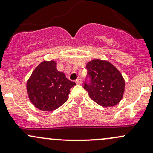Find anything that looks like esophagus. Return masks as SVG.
<instances>
[{
	"mask_svg": "<svg viewBox=\"0 0 153 153\" xmlns=\"http://www.w3.org/2000/svg\"><path fill=\"white\" fill-rule=\"evenodd\" d=\"M75 82H76V84L80 85V84H82V80L80 78H78L76 80H75Z\"/></svg>",
	"mask_w": 153,
	"mask_h": 153,
	"instance_id": "1",
	"label": "esophagus"
}]
</instances>
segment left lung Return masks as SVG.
Returning <instances> with one entry per match:
<instances>
[{
  "label": "left lung",
  "mask_w": 153,
  "mask_h": 153,
  "mask_svg": "<svg viewBox=\"0 0 153 153\" xmlns=\"http://www.w3.org/2000/svg\"><path fill=\"white\" fill-rule=\"evenodd\" d=\"M86 68L91 81L85 82L83 88L91 99L103 107L114 106L120 102L125 81L119 70L108 61L99 59L88 62Z\"/></svg>",
  "instance_id": "left-lung-1"
}]
</instances>
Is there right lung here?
I'll return each instance as SVG.
<instances>
[{"instance_id": "1", "label": "right lung", "mask_w": 153, "mask_h": 153, "mask_svg": "<svg viewBox=\"0 0 153 153\" xmlns=\"http://www.w3.org/2000/svg\"><path fill=\"white\" fill-rule=\"evenodd\" d=\"M75 82L57 70L55 61H43L34 69L26 82L28 96L32 104L42 111H52L68 99Z\"/></svg>"}]
</instances>
